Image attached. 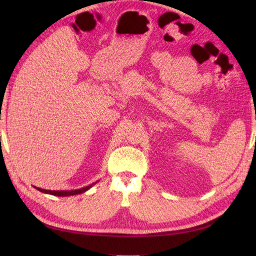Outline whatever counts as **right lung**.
I'll return each instance as SVG.
<instances>
[{
    "label": "right lung",
    "mask_w": 256,
    "mask_h": 256,
    "mask_svg": "<svg viewBox=\"0 0 256 256\" xmlns=\"http://www.w3.org/2000/svg\"><path fill=\"white\" fill-rule=\"evenodd\" d=\"M96 184V182H95ZM94 184H92L90 186H88V187H84V188H81V189H78V190H72V191H51V190H44V189H42V188H37L35 187L38 191L40 192H44V193H48V194H52V196H74V194H80V193H83L86 190H88Z\"/></svg>",
    "instance_id": "1"
}]
</instances>
